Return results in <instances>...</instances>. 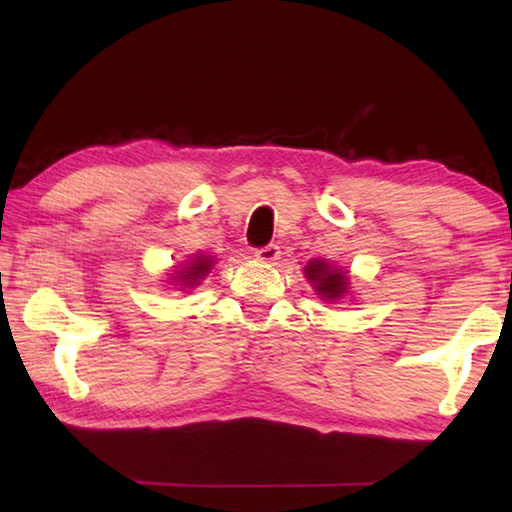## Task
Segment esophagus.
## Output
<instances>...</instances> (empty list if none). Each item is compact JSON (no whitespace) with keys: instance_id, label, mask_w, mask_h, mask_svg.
Returning <instances> with one entry per match:
<instances>
[{"instance_id":"34e87169","label":"esophagus","mask_w":512,"mask_h":512,"mask_svg":"<svg viewBox=\"0 0 512 512\" xmlns=\"http://www.w3.org/2000/svg\"><path fill=\"white\" fill-rule=\"evenodd\" d=\"M255 259H257V262H262V264H275L277 259H280V246L268 244L264 248L255 250Z\"/></svg>"}]
</instances>
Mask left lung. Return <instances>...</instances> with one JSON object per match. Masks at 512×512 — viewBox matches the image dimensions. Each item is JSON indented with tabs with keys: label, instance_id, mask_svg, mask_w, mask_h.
<instances>
[{
	"label": "left lung",
	"instance_id": "left-lung-1",
	"mask_svg": "<svg viewBox=\"0 0 512 512\" xmlns=\"http://www.w3.org/2000/svg\"><path fill=\"white\" fill-rule=\"evenodd\" d=\"M305 277L316 291V296L325 302H339L350 296V275L327 259H311V262L302 268Z\"/></svg>",
	"mask_w": 512,
	"mask_h": 512
}]
</instances>
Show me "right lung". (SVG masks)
Here are the masks:
<instances>
[{
  "label": "right lung",
  "mask_w": 512,
  "mask_h": 512,
  "mask_svg": "<svg viewBox=\"0 0 512 512\" xmlns=\"http://www.w3.org/2000/svg\"><path fill=\"white\" fill-rule=\"evenodd\" d=\"M214 266V255H205V253H198L192 255V259H187V262L173 266V271L167 273L169 275V282L173 287H180V291L185 289H194L201 284V280H205L207 273L212 271Z\"/></svg>",
  "instance_id": "right-lung-1"
}]
</instances>
